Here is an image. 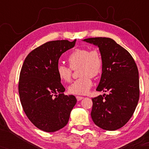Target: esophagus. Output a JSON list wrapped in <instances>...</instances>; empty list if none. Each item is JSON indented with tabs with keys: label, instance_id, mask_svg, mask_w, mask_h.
Returning a JSON list of instances; mask_svg holds the SVG:
<instances>
[{
	"label": "esophagus",
	"instance_id": "34e87169",
	"mask_svg": "<svg viewBox=\"0 0 149 149\" xmlns=\"http://www.w3.org/2000/svg\"><path fill=\"white\" fill-rule=\"evenodd\" d=\"M76 99L78 101H79L81 100H82L83 99H84L83 97H81V96H76Z\"/></svg>",
	"mask_w": 149,
	"mask_h": 149
}]
</instances>
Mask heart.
<instances>
[{"instance_id": "1", "label": "heart", "mask_w": 149, "mask_h": 149, "mask_svg": "<svg viewBox=\"0 0 149 149\" xmlns=\"http://www.w3.org/2000/svg\"><path fill=\"white\" fill-rule=\"evenodd\" d=\"M68 61L70 67L63 64L57 66L58 77L63 83H68L71 81L72 70L79 68L80 77L70 85L68 91L74 95H86L93 86L91 77H97L102 72L103 60L100 52L97 49H77L69 56Z\"/></svg>"}]
</instances>
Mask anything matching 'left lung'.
<instances>
[{"instance_id": "obj_1", "label": "left lung", "mask_w": 149, "mask_h": 149, "mask_svg": "<svg viewBox=\"0 0 149 149\" xmlns=\"http://www.w3.org/2000/svg\"><path fill=\"white\" fill-rule=\"evenodd\" d=\"M83 41L99 48L103 67L97 91L109 92L92 99L91 118L104 130H117L130 120L138 102L136 64L130 53L111 38L97 37Z\"/></svg>"}]
</instances>
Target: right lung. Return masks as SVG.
<instances>
[{"label":"right lung","instance_id":"add662e5","mask_svg":"<svg viewBox=\"0 0 149 149\" xmlns=\"http://www.w3.org/2000/svg\"><path fill=\"white\" fill-rule=\"evenodd\" d=\"M76 40L47 42L32 50L22 66L18 92L30 121L40 130L52 132L67 124L76 104L75 96L65 95L56 68L60 56L75 46Z\"/></svg>","mask_w":149,"mask_h":149}]
</instances>
